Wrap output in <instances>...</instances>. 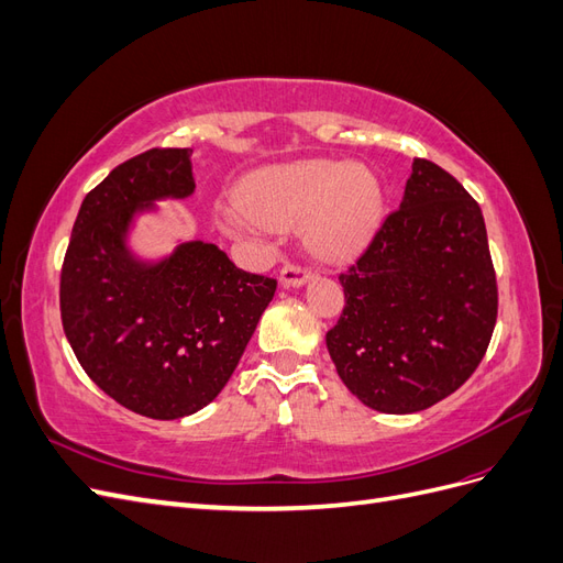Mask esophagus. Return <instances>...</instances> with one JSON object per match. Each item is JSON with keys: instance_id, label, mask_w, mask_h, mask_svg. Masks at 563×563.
<instances>
[{"instance_id": "esophagus-1", "label": "esophagus", "mask_w": 563, "mask_h": 563, "mask_svg": "<svg viewBox=\"0 0 563 563\" xmlns=\"http://www.w3.org/2000/svg\"><path fill=\"white\" fill-rule=\"evenodd\" d=\"M312 279V272L305 269V267H298V265H286L282 272H279V284L286 286V288H300Z\"/></svg>"}]
</instances>
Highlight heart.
Wrapping results in <instances>:
<instances>
[{"instance_id": "obj_1", "label": "heart", "mask_w": 563, "mask_h": 563, "mask_svg": "<svg viewBox=\"0 0 563 563\" xmlns=\"http://www.w3.org/2000/svg\"><path fill=\"white\" fill-rule=\"evenodd\" d=\"M385 211L380 178L364 164L298 159L258 168L236 190V209H220L218 225L228 234L255 228L302 225L317 258L345 263L376 236Z\"/></svg>"}]
</instances>
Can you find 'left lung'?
<instances>
[{
  "label": "left lung",
  "mask_w": 563,
  "mask_h": 563,
  "mask_svg": "<svg viewBox=\"0 0 563 563\" xmlns=\"http://www.w3.org/2000/svg\"><path fill=\"white\" fill-rule=\"evenodd\" d=\"M327 333L340 380L380 413L446 399L484 360L498 288L479 203L444 168L413 159L399 211L345 275Z\"/></svg>",
  "instance_id": "8db88e82"
}]
</instances>
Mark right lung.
Masks as SVG:
<instances>
[{"mask_svg": "<svg viewBox=\"0 0 563 563\" xmlns=\"http://www.w3.org/2000/svg\"><path fill=\"white\" fill-rule=\"evenodd\" d=\"M195 192L192 150H147L84 197L60 272V317L87 376L133 413L192 416L240 364L277 282L190 240L157 258L131 249L143 216Z\"/></svg>", "mask_w": 563, "mask_h": 563, "instance_id": "add662e5", "label": "right lung"}]
</instances>
